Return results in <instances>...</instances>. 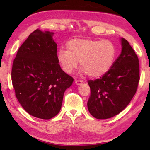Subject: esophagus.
<instances>
[{
	"label": "esophagus",
	"instance_id": "esophagus-1",
	"mask_svg": "<svg viewBox=\"0 0 150 150\" xmlns=\"http://www.w3.org/2000/svg\"><path fill=\"white\" fill-rule=\"evenodd\" d=\"M75 84L77 85H80L81 84H83V81L82 80H75Z\"/></svg>",
	"mask_w": 150,
	"mask_h": 150
}]
</instances>
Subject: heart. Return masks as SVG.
Returning <instances> with one entry per match:
<instances>
[{"label":"heart","mask_w":150,"mask_h":150,"mask_svg":"<svg viewBox=\"0 0 150 150\" xmlns=\"http://www.w3.org/2000/svg\"><path fill=\"white\" fill-rule=\"evenodd\" d=\"M67 49L61 48L57 60L65 73H71L80 67L91 77H99L112 66L116 56L115 45L109 40L86 38L73 39L67 42Z\"/></svg>","instance_id":"heart-1"}]
</instances>
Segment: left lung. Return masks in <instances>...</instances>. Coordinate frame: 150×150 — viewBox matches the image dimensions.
Returning <instances> with one entry per match:
<instances>
[{
    "label": "left lung",
    "mask_w": 150,
    "mask_h": 150,
    "mask_svg": "<svg viewBox=\"0 0 150 150\" xmlns=\"http://www.w3.org/2000/svg\"><path fill=\"white\" fill-rule=\"evenodd\" d=\"M121 44V54L110 70L100 79L88 81L91 95L87 106L95 118H110L121 112L138 88V57L126 40L122 38Z\"/></svg>",
    "instance_id": "left-lung-1"
}]
</instances>
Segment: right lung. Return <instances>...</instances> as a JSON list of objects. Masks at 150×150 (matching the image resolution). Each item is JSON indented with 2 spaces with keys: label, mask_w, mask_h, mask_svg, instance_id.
<instances>
[{
  "label": "right lung",
  "mask_w": 150,
  "mask_h": 150,
  "mask_svg": "<svg viewBox=\"0 0 150 150\" xmlns=\"http://www.w3.org/2000/svg\"><path fill=\"white\" fill-rule=\"evenodd\" d=\"M53 34L39 29L31 33L18 50L11 73L20 105L30 115L45 120L59 113L63 94L73 81L59 64Z\"/></svg>",
  "instance_id": "add662e5"
}]
</instances>
